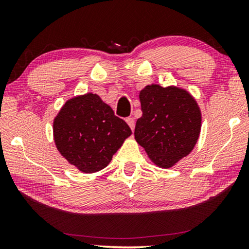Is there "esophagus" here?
<instances>
[{
	"instance_id": "obj_1",
	"label": "esophagus",
	"mask_w": 249,
	"mask_h": 249,
	"mask_svg": "<svg viewBox=\"0 0 249 249\" xmlns=\"http://www.w3.org/2000/svg\"><path fill=\"white\" fill-rule=\"evenodd\" d=\"M126 123L128 124L130 129L134 130V127H135V121H134L133 117H127V119H126Z\"/></svg>"
}]
</instances>
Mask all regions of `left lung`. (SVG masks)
Returning a JSON list of instances; mask_svg holds the SVG:
<instances>
[{
	"mask_svg": "<svg viewBox=\"0 0 249 249\" xmlns=\"http://www.w3.org/2000/svg\"><path fill=\"white\" fill-rule=\"evenodd\" d=\"M142 115L135 140L159 168H171L195 148L202 115L196 99L185 89L148 84L140 92Z\"/></svg>",
	"mask_w": 249,
	"mask_h": 249,
	"instance_id": "8db88e82",
	"label": "left lung"
}]
</instances>
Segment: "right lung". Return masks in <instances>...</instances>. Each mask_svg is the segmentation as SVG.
Returning a JSON list of instances; mask_svg holds the SVG:
<instances>
[{"instance_id":"obj_1","label":"right lung","mask_w":249,"mask_h":249,"mask_svg":"<svg viewBox=\"0 0 249 249\" xmlns=\"http://www.w3.org/2000/svg\"><path fill=\"white\" fill-rule=\"evenodd\" d=\"M53 132L59 153L83 174L104 169L132 135L111 107L91 92L62 105L53 119Z\"/></svg>"}]
</instances>
